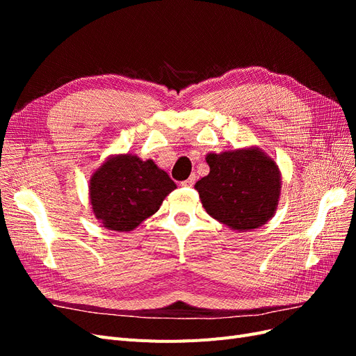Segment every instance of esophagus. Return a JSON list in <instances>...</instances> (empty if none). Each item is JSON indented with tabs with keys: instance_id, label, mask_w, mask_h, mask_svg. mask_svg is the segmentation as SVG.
<instances>
[{
	"instance_id": "34e87169",
	"label": "esophagus",
	"mask_w": 356,
	"mask_h": 356,
	"mask_svg": "<svg viewBox=\"0 0 356 356\" xmlns=\"http://www.w3.org/2000/svg\"><path fill=\"white\" fill-rule=\"evenodd\" d=\"M195 181H196V177L191 175V177H188L186 181H182L181 186H182V187H193V186H195Z\"/></svg>"
}]
</instances>
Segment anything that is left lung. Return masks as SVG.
<instances>
[{
    "instance_id": "left-lung-1",
    "label": "left lung",
    "mask_w": 356,
    "mask_h": 356,
    "mask_svg": "<svg viewBox=\"0 0 356 356\" xmlns=\"http://www.w3.org/2000/svg\"><path fill=\"white\" fill-rule=\"evenodd\" d=\"M209 174L196 182L203 208L236 232H251L270 220L279 203L282 177L260 147L208 153Z\"/></svg>"
}]
</instances>
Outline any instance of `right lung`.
<instances>
[{
	"label": "right lung",
	"mask_w": 356,
	"mask_h": 356,
	"mask_svg": "<svg viewBox=\"0 0 356 356\" xmlns=\"http://www.w3.org/2000/svg\"><path fill=\"white\" fill-rule=\"evenodd\" d=\"M177 184L152 159L113 154L89 181L92 212L102 227L131 232L152 217Z\"/></svg>",
	"instance_id": "obj_1"
}]
</instances>
